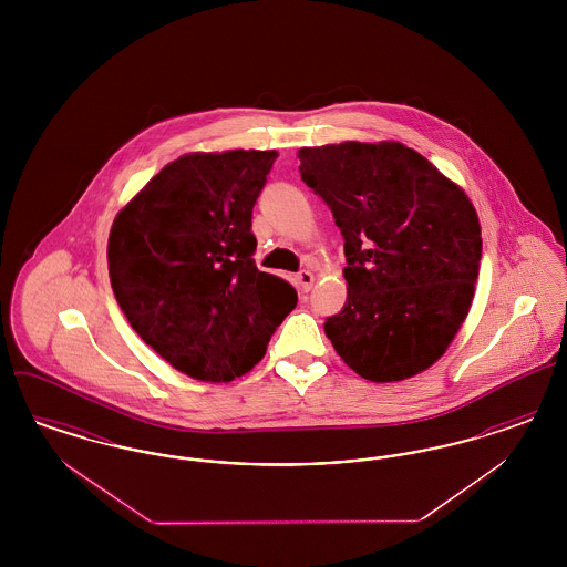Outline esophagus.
<instances>
[{
  "label": "esophagus",
  "mask_w": 567,
  "mask_h": 567,
  "mask_svg": "<svg viewBox=\"0 0 567 567\" xmlns=\"http://www.w3.org/2000/svg\"><path fill=\"white\" fill-rule=\"evenodd\" d=\"M297 285H299V289H301L303 293H308V291L312 289V285H315V274L308 270L299 271V274H297Z\"/></svg>",
  "instance_id": "1"
}]
</instances>
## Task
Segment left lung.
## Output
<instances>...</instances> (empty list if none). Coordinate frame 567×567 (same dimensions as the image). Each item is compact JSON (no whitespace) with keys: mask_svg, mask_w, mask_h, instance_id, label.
<instances>
[{"mask_svg":"<svg viewBox=\"0 0 567 567\" xmlns=\"http://www.w3.org/2000/svg\"><path fill=\"white\" fill-rule=\"evenodd\" d=\"M301 181L344 236L347 301L324 321L342 361L372 382L432 368L465 321L481 270V220L465 190L402 142L297 151Z\"/></svg>","mask_w":567,"mask_h":567,"instance_id":"1","label":"left lung"}]
</instances>
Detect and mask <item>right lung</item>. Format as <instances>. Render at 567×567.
<instances>
[{"label":"right lung","instance_id":"add662e5","mask_svg":"<svg viewBox=\"0 0 567 567\" xmlns=\"http://www.w3.org/2000/svg\"><path fill=\"white\" fill-rule=\"evenodd\" d=\"M276 157L255 148L187 153L114 216V297L135 333L195 380L250 372L296 308V289L252 259V206Z\"/></svg>","mask_w":567,"mask_h":567}]
</instances>
